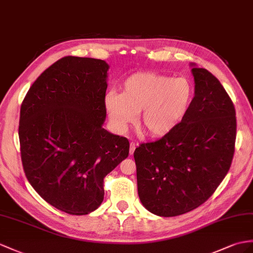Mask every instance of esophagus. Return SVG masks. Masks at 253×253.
Returning a JSON list of instances; mask_svg holds the SVG:
<instances>
[{
    "label": "esophagus",
    "mask_w": 253,
    "mask_h": 253,
    "mask_svg": "<svg viewBox=\"0 0 253 253\" xmlns=\"http://www.w3.org/2000/svg\"><path fill=\"white\" fill-rule=\"evenodd\" d=\"M135 148H136V144H135L134 141H131V143H130V155H131V156L134 153Z\"/></svg>",
    "instance_id": "obj_1"
}]
</instances>
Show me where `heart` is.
Here are the masks:
<instances>
[{"mask_svg": "<svg viewBox=\"0 0 253 253\" xmlns=\"http://www.w3.org/2000/svg\"><path fill=\"white\" fill-rule=\"evenodd\" d=\"M192 88L186 78H171L155 73H137L123 83L121 93L108 92L104 100L115 130L125 132L136 120L149 136H164L186 115Z\"/></svg>", "mask_w": 253, "mask_h": 253, "instance_id": "1", "label": "heart"}]
</instances>
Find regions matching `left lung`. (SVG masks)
<instances>
[{
	"label": "left lung",
	"instance_id": "1",
	"mask_svg": "<svg viewBox=\"0 0 253 253\" xmlns=\"http://www.w3.org/2000/svg\"><path fill=\"white\" fill-rule=\"evenodd\" d=\"M192 66L194 97L181 122L134 151L141 204L160 217H175L205 203L230 169L236 113L211 72Z\"/></svg>",
	"mask_w": 253,
	"mask_h": 253
}]
</instances>
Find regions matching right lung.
I'll list each match as a JSON object with an SVG mask.
<instances>
[{
  "instance_id": "right-lung-1",
  "label": "right lung",
  "mask_w": 253,
  "mask_h": 253,
  "mask_svg": "<svg viewBox=\"0 0 253 253\" xmlns=\"http://www.w3.org/2000/svg\"><path fill=\"white\" fill-rule=\"evenodd\" d=\"M109 65L64 57L31 85L20 109L24 173L48 204L88 214L104 200L105 176L128 156L126 137L103 128Z\"/></svg>"
}]
</instances>
